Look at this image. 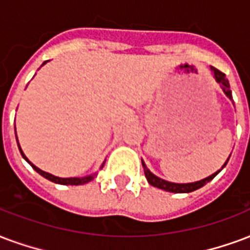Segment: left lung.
Returning a JSON list of instances; mask_svg holds the SVG:
<instances>
[{"instance_id": "8db88e82", "label": "left lung", "mask_w": 250, "mask_h": 250, "mask_svg": "<svg viewBox=\"0 0 250 250\" xmlns=\"http://www.w3.org/2000/svg\"><path fill=\"white\" fill-rule=\"evenodd\" d=\"M210 70H212V73H213V77L214 79H216V82L220 83V87L223 88L224 94H225L230 101H233V99H232V91H230V87H229L228 79L225 78V74L221 73V71L217 70V68L212 67V66H210ZM228 160L225 162L223 168L227 166ZM142 164H143V168H144V175H146V177H147V180H148V183L151 184V186L156 187V188H160V189H164V191H167V192H173V193H189V192L196 191V189H199V188H201V187H204L207 183H209L210 180H212V179H213V177L216 176L220 171H221V169H219L217 172H214L213 175L205 177V179H203V180H200V182L179 184V183H171V182H167V180H163V179L158 177L156 175H153L152 172L146 167V164H144L143 160H142Z\"/></svg>"}]
</instances>
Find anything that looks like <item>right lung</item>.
Instances as JSON below:
<instances>
[{"label": "right lung", "instance_id": "add662e5", "mask_svg": "<svg viewBox=\"0 0 250 250\" xmlns=\"http://www.w3.org/2000/svg\"><path fill=\"white\" fill-rule=\"evenodd\" d=\"M47 62V61H46ZM46 62H43L42 63V66L46 63ZM16 138H17V134H16ZM18 148H20V152H21L22 158L25 159L29 164H30L31 167L34 168V171H37L38 173H40L41 176H43L45 179H47V180H50V182L53 183H57V184H62V186H81V184H86V183L91 182L92 179H94V176L95 175H91V176H84V177H58V176H54V175H51V173H47V172L42 171V169H40L38 167H36L33 163L29 162V159L25 156V153L22 152L21 147H20V143H18ZM103 167V166H102Z\"/></svg>", "mask_w": 250, "mask_h": 250}]
</instances>
